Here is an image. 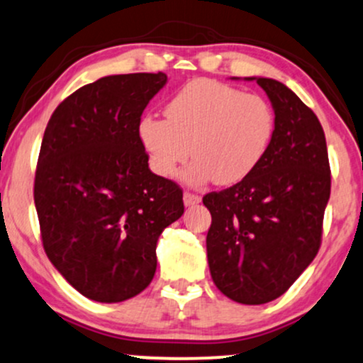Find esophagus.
Wrapping results in <instances>:
<instances>
[{
  "mask_svg": "<svg viewBox=\"0 0 363 363\" xmlns=\"http://www.w3.org/2000/svg\"><path fill=\"white\" fill-rule=\"evenodd\" d=\"M200 199L199 195H195V194H190V191H185V194H183V203H185L186 207H190V206H197V203H200Z\"/></svg>",
  "mask_w": 363,
  "mask_h": 363,
  "instance_id": "obj_1",
  "label": "esophagus"
}]
</instances>
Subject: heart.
I'll use <instances>...</instances> for the list:
<instances>
[{"mask_svg": "<svg viewBox=\"0 0 363 363\" xmlns=\"http://www.w3.org/2000/svg\"><path fill=\"white\" fill-rule=\"evenodd\" d=\"M166 118L146 115L139 139L155 173L169 178L194 156L185 172L191 185H233L257 168L275 130V115L263 96L211 79L185 84L168 101Z\"/></svg>", "mask_w": 363, "mask_h": 363, "instance_id": "heart-1", "label": "heart"}]
</instances>
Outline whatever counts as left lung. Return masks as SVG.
Here are the masks:
<instances>
[{
	"label": "left lung",
	"mask_w": 363,
	"mask_h": 363,
	"mask_svg": "<svg viewBox=\"0 0 363 363\" xmlns=\"http://www.w3.org/2000/svg\"><path fill=\"white\" fill-rule=\"evenodd\" d=\"M265 89L275 130L265 156L240 183L211 191L207 259L216 287L240 304L282 296L321 246L331 172L326 138L309 106L270 78H245Z\"/></svg>",
	"instance_id": "8db88e82"
}]
</instances>
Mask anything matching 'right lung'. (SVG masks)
Masks as SVG:
<instances>
[{
	"mask_svg": "<svg viewBox=\"0 0 363 363\" xmlns=\"http://www.w3.org/2000/svg\"><path fill=\"white\" fill-rule=\"evenodd\" d=\"M164 72L100 78L54 110L33 200L50 263L79 294L122 302L151 284L160 234L183 214L177 183L149 169L140 115Z\"/></svg>",
	"mask_w": 363,
	"mask_h": 363,
	"instance_id": "add662e5",
	"label": "right lung"
}]
</instances>
